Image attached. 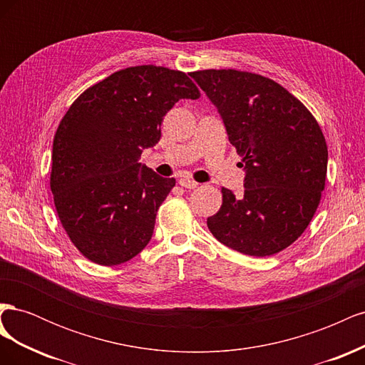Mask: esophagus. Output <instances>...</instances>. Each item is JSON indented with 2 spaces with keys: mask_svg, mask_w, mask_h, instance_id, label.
Instances as JSON below:
<instances>
[{
  "mask_svg": "<svg viewBox=\"0 0 365 365\" xmlns=\"http://www.w3.org/2000/svg\"><path fill=\"white\" fill-rule=\"evenodd\" d=\"M178 182H180L181 187H184V189H196V187L200 185L196 181H193L192 178H187V176H185V178H181Z\"/></svg>",
  "mask_w": 365,
  "mask_h": 365,
  "instance_id": "1",
  "label": "esophagus"
}]
</instances>
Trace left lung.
Wrapping results in <instances>:
<instances>
[{
  "mask_svg": "<svg viewBox=\"0 0 365 365\" xmlns=\"http://www.w3.org/2000/svg\"><path fill=\"white\" fill-rule=\"evenodd\" d=\"M207 94L244 161L242 197L222 187L207 219L225 247L254 257L288 248L311 222L324 190L327 145L307 108L282 85L237 70L190 73Z\"/></svg>",
  "mask_w": 365,
  "mask_h": 365,
  "instance_id": "8db88e82",
  "label": "left lung"
}]
</instances>
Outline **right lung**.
<instances>
[{
  "label": "right lung",
  "instance_id": "obj_1",
  "mask_svg": "<svg viewBox=\"0 0 365 365\" xmlns=\"http://www.w3.org/2000/svg\"><path fill=\"white\" fill-rule=\"evenodd\" d=\"M200 90L178 70L140 65L88 88L53 140L50 187L61 224L83 256L103 267L145 248L175 185L138 163L161 138V121Z\"/></svg>",
  "mask_w": 365,
  "mask_h": 365
}]
</instances>
